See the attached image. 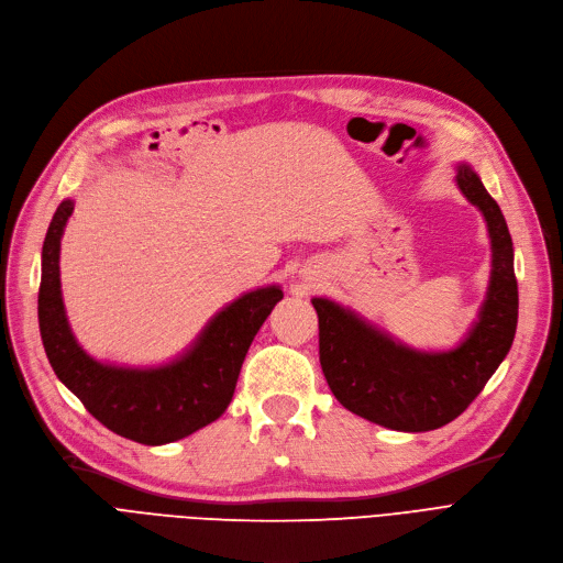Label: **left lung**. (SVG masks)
<instances>
[{"instance_id": "left-lung-1", "label": "left lung", "mask_w": 563, "mask_h": 563, "mask_svg": "<svg viewBox=\"0 0 563 563\" xmlns=\"http://www.w3.org/2000/svg\"><path fill=\"white\" fill-rule=\"evenodd\" d=\"M455 185L485 219L492 269L476 321L453 349L420 351L351 307L311 298L328 386L351 413L397 432H430L455 420L508 355L517 328L512 240L501 208L466 162Z\"/></svg>"}]
</instances>
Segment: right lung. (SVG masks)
I'll list each match as a JSON object with an SVG mask.
<instances>
[{"mask_svg":"<svg viewBox=\"0 0 563 563\" xmlns=\"http://www.w3.org/2000/svg\"><path fill=\"white\" fill-rule=\"evenodd\" d=\"M74 200L53 214L41 252L38 328L51 367L110 432L145 445L185 439L214 422L235 393L258 328L284 298L279 284L246 290L221 307L196 340L162 365H120L89 355L71 330L62 298L59 250Z\"/></svg>","mask_w":563,"mask_h":563,"instance_id":"obj_1","label":"right lung"}]
</instances>
